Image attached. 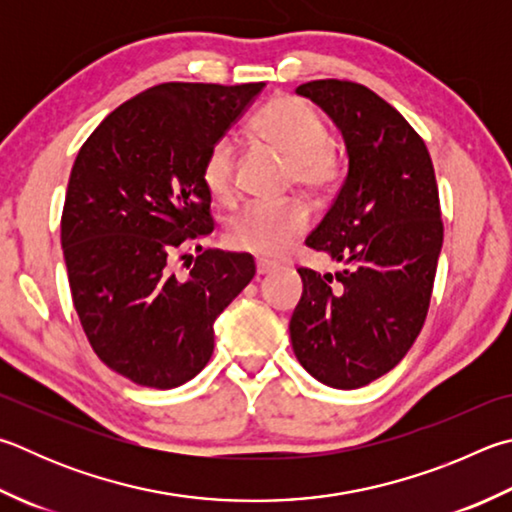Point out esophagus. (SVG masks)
Wrapping results in <instances>:
<instances>
[{"label":"esophagus","instance_id":"esophagus-1","mask_svg":"<svg viewBox=\"0 0 512 512\" xmlns=\"http://www.w3.org/2000/svg\"><path fill=\"white\" fill-rule=\"evenodd\" d=\"M255 271H257V275H268L271 271H275V264H271V262H264V259H257Z\"/></svg>","mask_w":512,"mask_h":512}]
</instances>
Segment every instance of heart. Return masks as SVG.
I'll list each match as a JSON object with an SVG mask.
<instances>
[{
  "label": "heart",
  "mask_w": 512,
  "mask_h": 512,
  "mask_svg": "<svg viewBox=\"0 0 512 512\" xmlns=\"http://www.w3.org/2000/svg\"><path fill=\"white\" fill-rule=\"evenodd\" d=\"M253 134L288 161V181L311 194H327L340 181V159L318 109L297 96H277L255 116ZM203 183L221 203L237 192V147L221 136L203 161ZM311 226V210L302 201L250 203L228 224V241L255 257L277 259Z\"/></svg>",
  "instance_id": "obj_1"
}]
</instances>
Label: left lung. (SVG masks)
<instances>
[{
    "mask_svg": "<svg viewBox=\"0 0 512 512\" xmlns=\"http://www.w3.org/2000/svg\"><path fill=\"white\" fill-rule=\"evenodd\" d=\"M295 91L336 123L349 172L306 237L340 268H297L304 291L288 329L315 380L358 389L392 371L423 329L443 244L439 188L423 138L374 91L333 78Z\"/></svg>",
    "mask_w": 512,
    "mask_h": 512,
    "instance_id": "1",
    "label": "left lung"
}]
</instances>
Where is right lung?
Listing matches in <instances>:
<instances>
[{"label":"right lung","mask_w":512,"mask_h":512,"mask_svg":"<svg viewBox=\"0 0 512 512\" xmlns=\"http://www.w3.org/2000/svg\"><path fill=\"white\" fill-rule=\"evenodd\" d=\"M262 89L163 82L111 111L71 167L62 250L73 306L96 356L136 385L197 376L219 313L255 277L248 253L199 246L183 277L170 262L212 232L203 161Z\"/></svg>","instance_id":"right-lung-1"}]
</instances>
